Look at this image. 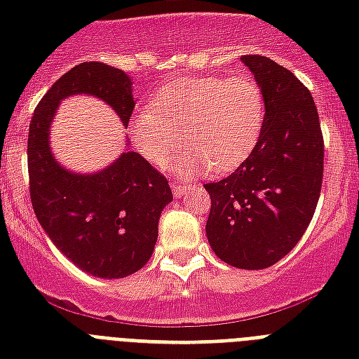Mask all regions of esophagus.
I'll use <instances>...</instances> for the list:
<instances>
[{
	"label": "esophagus",
	"mask_w": 359,
	"mask_h": 359,
	"mask_svg": "<svg viewBox=\"0 0 359 359\" xmlns=\"http://www.w3.org/2000/svg\"><path fill=\"white\" fill-rule=\"evenodd\" d=\"M171 190H173V196L177 197V199H180V197L184 196L188 188H186L184 184H177V182H173V184H171Z\"/></svg>",
	"instance_id": "obj_1"
}]
</instances>
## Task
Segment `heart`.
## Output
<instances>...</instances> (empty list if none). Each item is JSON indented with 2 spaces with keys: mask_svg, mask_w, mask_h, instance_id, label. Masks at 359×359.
I'll return each mask as SVG.
<instances>
[{
  "mask_svg": "<svg viewBox=\"0 0 359 359\" xmlns=\"http://www.w3.org/2000/svg\"><path fill=\"white\" fill-rule=\"evenodd\" d=\"M262 124L264 95L250 76H180L152 93L149 109L130 117V134L154 165L168 162L184 135L190 145L169 169L194 177L208 168L216 173L238 168L255 149Z\"/></svg>",
  "mask_w": 359,
  "mask_h": 359,
  "instance_id": "obj_1",
  "label": "heart"
}]
</instances>
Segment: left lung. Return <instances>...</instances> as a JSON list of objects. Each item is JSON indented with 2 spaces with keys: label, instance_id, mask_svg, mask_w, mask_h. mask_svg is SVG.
<instances>
[{
  "label": "left lung",
  "instance_id": "obj_1",
  "mask_svg": "<svg viewBox=\"0 0 359 359\" xmlns=\"http://www.w3.org/2000/svg\"><path fill=\"white\" fill-rule=\"evenodd\" d=\"M264 95L255 149L210 196L207 238L224 262L244 270L276 264L304 236L317 208L324 140L311 93L264 55H242Z\"/></svg>",
  "mask_w": 359,
  "mask_h": 359
}]
</instances>
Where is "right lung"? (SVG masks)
<instances>
[{
	"label": "right lung",
	"mask_w": 359,
	"mask_h": 359,
	"mask_svg": "<svg viewBox=\"0 0 359 359\" xmlns=\"http://www.w3.org/2000/svg\"><path fill=\"white\" fill-rule=\"evenodd\" d=\"M91 95L109 104L124 126L134 111L132 81L106 63L76 65L36 106L27 135L31 205L55 248L95 278H126L145 266L158 219L173 194L168 179L134 151L91 175L72 173L50 149V124L61 100Z\"/></svg>",
	"instance_id": "right-lung-1"
}]
</instances>
